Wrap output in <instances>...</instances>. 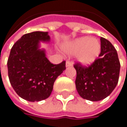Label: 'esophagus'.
Masks as SVG:
<instances>
[{
  "mask_svg": "<svg viewBox=\"0 0 127 127\" xmlns=\"http://www.w3.org/2000/svg\"><path fill=\"white\" fill-rule=\"evenodd\" d=\"M66 67L72 66V62H71V61H66Z\"/></svg>",
  "mask_w": 127,
  "mask_h": 127,
  "instance_id": "obj_1",
  "label": "esophagus"
}]
</instances>
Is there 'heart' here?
<instances>
[{
    "label": "heart",
    "instance_id": "b5f03b06",
    "mask_svg": "<svg viewBox=\"0 0 127 127\" xmlns=\"http://www.w3.org/2000/svg\"><path fill=\"white\" fill-rule=\"evenodd\" d=\"M67 54H77V59L84 66L93 64L101 53V43L96 38L81 37L69 43L64 47Z\"/></svg>",
    "mask_w": 127,
    "mask_h": 127
}]
</instances>
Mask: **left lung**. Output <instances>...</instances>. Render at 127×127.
<instances>
[{"label":"left lung","mask_w":127,"mask_h":127,"mask_svg":"<svg viewBox=\"0 0 127 127\" xmlns=\"http://www.w3.org/2000/svg\"><path fill=\"white\" fill-rule=\"evenodd\" d=\"M101 53L93 64L84 66L76 62V87L84 99L97 101L107 97L119 81L120 62L117 50L110 41L101 37Z\"/></svg>","instance_id":"8db88e82"}]
</instances>
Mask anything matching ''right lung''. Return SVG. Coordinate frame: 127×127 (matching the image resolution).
<instances>
[{"label": "right lung", "instance_id": "add662e5", "mask_svg": "<svg viewBox=\"0 0 127 127\" xmlns=\"http://www.w3.org/2000/svg\"><path fill=\"white\" fill-rule=\"evenodd\" d=\"M48 32L35 31L23 35L14 43L8 59L10 84L16 94L29 101H39L51 94L54 81L66 69V61L51 63L44 51L38 49L39 41H48Z\"/></svg>", "mask_w": 127, "mask_h": 127}]
</instances>
